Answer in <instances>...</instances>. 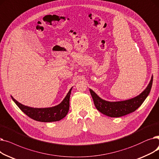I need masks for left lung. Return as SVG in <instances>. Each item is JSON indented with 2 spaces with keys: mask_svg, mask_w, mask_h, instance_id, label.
Instances as JSON below:
<instances>
[{
  "mask_svg": "<svg viewBox=\"0 0 159 159\" xmlns=\"http://www.w3.org/2000/svg\"><path fill=\"white\" fill-rule=\"evenodd\" d=\"M153 84L152 78L147 88L138 96L132 99L116 102H110L103 100L98 96L93 90L89 89L94 101L96 108L102 114L110 117H120L129 114L137 110L150 93Z\"/></svg>",
  "mask_w": 159,
  "mask_h": 159,
  "instance_id": "obj_1",
  "label": "left lung"
}]
</instances>
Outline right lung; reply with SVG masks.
<instances>
[{"label": "right lung", "mask_w": 159, "mask_h": 159, "mask_svg": "<svg viewBox=\"0 0 159 159\" xmlns=\"http://www.w3.org/2000/svg\"><path fill=\"white\" fill-rule=\"evenodd\" d=\"M71 90L68 93L63 102L56 106L49 108H32L19 103L11 96L12 100L19 109L32 119L43 122H56L63 119L69 110V101Z\"/></svg>", "instance_id": "1"}]
</instances>
